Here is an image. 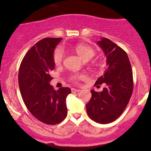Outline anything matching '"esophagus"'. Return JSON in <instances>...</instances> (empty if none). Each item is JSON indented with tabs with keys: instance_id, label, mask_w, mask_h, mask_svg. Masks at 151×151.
<instances>
[{
	"instance_id": "esophagus-1",
	"label": "esophagus",
	"mask_w": 151,
	"mask_h": 151,
	"mask_svg": "<svg viewBox=\"0 0 151 151\" xmlns=\"http://www.w3.org/2000/svg\"><path fill=\"white\" fill-rule=\"evenodd\" d=\"M80 91V89H77V88H71L72 93H77V92H79Z\"/></svg>"
}]
</instances>
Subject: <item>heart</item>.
<instances>
[{
	"label": "heart",
	"instance_id": "obj_1",
	"mask_svg": "<svg viewBox=\"0 0 151 151\" xmlns=\"http://www.w3.org/2000/svg\"><path fill=\"white\" fill-rule=\"evenodd\" d=\"M74 51L78 57L83 62L89 61L93 57L96 55V51L91 47L84 44H80L77 45L74 49ZM63 59V51L60 47H58L53 51V60L55 65H60ZM84 78V76L82 74H73L70 76V80L73 82H77L78 80Z\"/></svg>",
	"mask_w": 151,
	"mask_h": 151
}]
</instances>
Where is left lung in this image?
I'll return each instance as SVG.
<instances>
[{
    "mask_svg": "<svg viewBox=\"0 0 151 151\" xmlns=\"http://www.w3.org/2000/svg\"><path fill=\"white\" fill-rule=\"evenodd\" d=\"M97 44L106 58L107 68L95 85L104 83L106 87L100 93L91 90L86 113L96 122L108 124L120 116L129 102L133 89V71L129 57L121 47L106 38Z\"/></svg>",
    "mask_w": 151,
    "mask_h": 151,
    "instance_id": "left-lung-1",
    "label": "left lung"
}]
</instances>
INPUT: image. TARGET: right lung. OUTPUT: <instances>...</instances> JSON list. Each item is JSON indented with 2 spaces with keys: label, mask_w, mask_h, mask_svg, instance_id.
<instances>
[{
  "label": "right lung",
  "mask_w": 151,
  "mask_h": 151,
  "mask_svg": "<svg viewBox=\"0 0 151 151\" xmlns=\"http://www.w3.org/2000/svg\"><path fill=\"white\" fill-rule=\"evenodd\" d=\"M62 38H46L36 42L24 55L18 73V84L23 102L39 121L49 125L63 121L67 115L66 98L71 91H55L49 82L55 67L53 53Z\"/></svg>",
  "instance_id": "right-lung-1"
}]
</instances>
